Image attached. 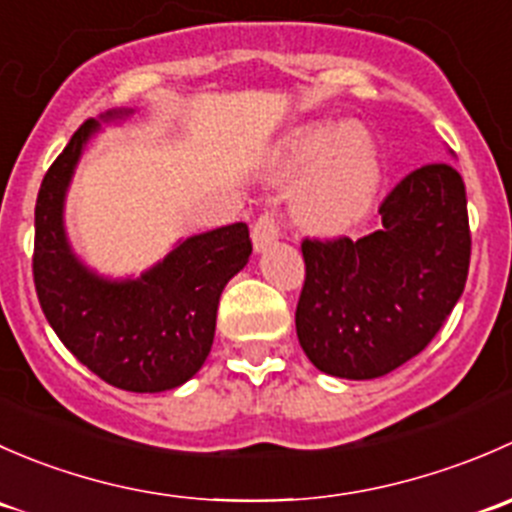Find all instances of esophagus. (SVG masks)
I'll return each mask as SVG.
<instances>
[{"label": "esophagus", "mask_w": 512, "mask_h": 512, "mask_svg": "<svg viewBox=\"0 0 512 512\" xmlns=\"http://www.w3.org/2000/svg\"><path fill=\"white\" fill-rule=\"evenodd\" d=\"M277 237H280V223L272 213L262 215L252 227V247H255V252H265Z\"/></svg>", "instance_id": "1"}]
</instances>
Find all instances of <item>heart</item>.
<instances>
[{
	"mask_svg": "<svg viewBox=\"0 0 512 512\" xmlns=\"http://www.w3.org/2000/svg\"><path fill=\"white\" fill-rule=\"evenodd\" d=\"M272 175L297 181L292 213L299 225L339 235L364 223L379 198L384 163L361 123L322 118L289 131L272 156Z\"/></svg>",
	"mask_w": 512,
	"mask_h": 512,
	"instance_id": "obj_1",
	"label": "heart"
}]
</instances>
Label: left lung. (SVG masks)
<instances>
[{"mask_svg":"<svg viewBox=\"0 0 512 512\" xmlns=\"http://www.w3.org/2000/svg\"><path fill=\"white\" fill-rule=\"evenodd\" d=\"M381 230L304 240L299 347L337 379H379L428 347L461 299L471 262L466 185L451 163L406 175L381 203Z\"/></svg>","mask_w":512,"mask_h":512,"instance_id":"1","label":"left lung"}]
</instances>
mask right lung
I'll return each mask as SVG.
<instances>
[{"mask_svg": "<svg viewBox=\"0 0 512 512\" xmlns=\"http://www.w3.org/2000/svg\"><path fill=\"white\" fill-rule=\"evenodd\" d=\"M133 108L86 121L41 180L34 210V285L46 322L106 384L158 394L193 379L215 339L220 294L247 265L250 230L232 223L190 235L138 277H106L74 252L66 193L91 138Z\"/></svg>", "mask_w": 512, "mask_h": 512, "instance_id": "obj_1", "label": "right lung"}]
</instances>
